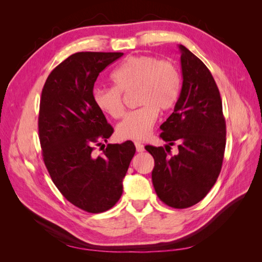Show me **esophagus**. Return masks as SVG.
Masks as SVG:
<instances>
[{
	"instance_id": "1",
	"label": "esophagus",
	"mask_w": 262,
	"mask_h": 262,
	"mask_svg": "<svg viewBox=\"0 0 262 262\" xmlns=\"http://www.w3.org/2000/svg\"><path fill=\"white\" fill-rule=\"evenodd\" d=\"M135 146H136V151L137 152H144L145 151V148H144V145L142 143H138V142H135Z\"/></svg>"
}]
</instances>
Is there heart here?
Here are the masks:
<instances>
[{
	"label": "heart",
	"mask_w": 262,
	"mask_h": 262,
	"mask_svg": "<svg viewBox=\"0 0 262 262\" xmlns=\"http://www.w3.org/2000/svg\"><path fill=\"white\" fill-rule=\"evenodd\" d=\"M115 86H97L92 99L97 108L111 118L124 114L122 93L136 90V104L142 105L126 114L116 127L121 140L140 141L145 138L159 111L164 113L176 105L181 92L179 71L169 60H160L149 55H138L125 59L113 74Z\"/></svg>",
	"instance_id": "b5f03b06"
}]
</instances>
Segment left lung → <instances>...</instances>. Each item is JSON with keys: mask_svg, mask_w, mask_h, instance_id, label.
Wrapping results in <instances>:
<instances>
[{"mask_svg": "<svg viewBox=\"0 0 262 262\" xmlns=\"http://www.w3.org/2000/svg\"><path fill=\"white\" fill-rule=\"evenodd\" d=\"M182 88L173 113L160 126V137L178 145L145 148L154 158L152 181L158 197L182 209L199 203L217 180L223 163L226 124L222 99L213 75L202 60L180 45Z\"/></svg>", "mask_w": 262, "mask_h": 262, "instance_id": "8db88e82", "label": "left lung"}]
</instances>
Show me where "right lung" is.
<instances>
[{"mask_svg": "<svg viewBox=\"0 0 262 262\" xmlns=\"http://www.w3.org/2000/svg\"><path fill=\"white\" fill-rule=\"evenodd\" d=\"M124 53L81 52L71 55L48 75L38 117L39 141L48 173L60 193L88 213L114 207L134 157V143L108 144L96 158L94 146L107 142L114 128L94 104L100 72Z\"/></svg>", "mask_w": 262, "mask_h": 262, "instance_id": "right-lung-1", "label": "right lung"}]
</instances>
